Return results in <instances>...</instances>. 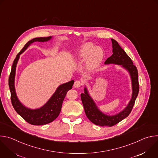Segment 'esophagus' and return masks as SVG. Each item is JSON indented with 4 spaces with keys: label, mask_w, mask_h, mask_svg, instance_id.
I'll use <instances>...</instances> for the list:
<instances>
[{
    "label": "esophagus",
    "mask_w": 158,
    "mask_h": 158,
    "mask_svg": "<svg viewBox=\"0 0 158 158\" xmlns=\"http://www.w3.org/2000/svg\"><path fill=\"white\" fill-rule=\"evenodd\" d=\"M74 85L76 87H80L82 86V82L79 81V80H77V81H75Z\"/></svg>",
    "instance_id": "esophagus-1"
}]
</instances>
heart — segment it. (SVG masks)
Wrapping results in <instances>:
<instances>
[{"label":"heart","mask_w":158,"mask_h":158,"mask_svg":"<svg viewBox=\"0 0 158 158\" xmlns=\"http://www.w3.org/2000/svg\"><path fill=\"white\" fill-rule=\"evenodd\" d=\"M77 59L82 62L85 60L84 68L86 71H94L103 60L104 53L99 47L91 43H87L79 48L77 52Z\"/></svg>","instance_id":"heart-1"}]
</instances>
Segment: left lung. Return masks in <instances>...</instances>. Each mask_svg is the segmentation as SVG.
I'll list each match as a JSON object with an SVG mask.
<instances>
[{
  "instance_id": "8db88e82",
  "label": "left lung",
  "mask_w": 158,
  "mask_h": 158,
  "mask_svg": "<svg viewBox=\"0 0 158 158\" xmlns=\"http://www.w3.org/2000/svg\"><path fill=\"white\" fill-rule=\"evenodd\" d=\"M111 40L113 54L107 59L105 64L122 65L129 72L132 79V96L129 104L122 112L116 115L107 116L99 110L93 100L88 94L86 88H84V93L81 94V98L85 115L93 123L100 126H113L127 117L132 109L139 89L137 67L133 64L131 59L121 48L118 42L113 39H111Z\"/></svg>"
}]
</instances>
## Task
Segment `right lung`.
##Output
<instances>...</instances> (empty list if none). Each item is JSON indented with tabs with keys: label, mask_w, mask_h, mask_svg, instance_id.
Segmentation results:
<instances>
[{
	"label": "right lung",
	"mask_w": 158,
	"mask_h": 158,
	"mask_svg": "<svg viewBox=\"0 0 158 158\" xmlns=\"http://www.w3.org/2000/svg\"><path fill=\"white\" fill-rule=\"evenodd\" d=\"M51 39V36L47 37H37L28 41L24 47L17 54L12 66L11 72L9 78V86L10 91V99L12 104L17 113L26 121L32 125H44L55 120L59 116L63 101L69 90L71 89L74 81H71L60 85L51 98L44 106L37 109H30L22 105L17 99L14 87V78L16 65L19 56L23 52L34 42H46Z\"/></svg>",
	"instance_id": "add662e5"
}]
</instances>
